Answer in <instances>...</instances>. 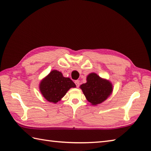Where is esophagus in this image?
<instances>
[{"label": "esophagus", "mask_w": 151, "mask_h": 151, "mask_svg": "<svg viewBox=\"0 0 151 151\" xmlns=\"http://www.w3.org/2000/svg\"><path fill=\"white\" fill-rule=\"evenodd\" d=\"M75 84H76V87L78 88L79 86H80V81H76L75 82Z\"/></svg>", "instance_id": "obj_1"}]
</instances>
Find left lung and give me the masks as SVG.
Segmentation results:
<instances>
[{"instance_id":"8db88e82","label":"left lung","mask_w":151,"mask_h":151,"mask_svg":"<svg viewBox=\"0 0 151 151\" xmlns=\"http://www.w3.org/2000/svg\"><path fill=\"white\" fill-rule=\"evenodd\" d=\"M86 83L82 84L81 88L88 101L92 105L103 102L110 97L113 91L111 82L100 77L97 73H91L87 76Z\"/></svg>"}]
</instances>
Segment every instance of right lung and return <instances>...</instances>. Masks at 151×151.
Returning a JSON list of instances; mask_svg holds the SVG:
<instances>
[{"instance_id": "obj_1", "label": "right lung", "mask_w": 151, "mask_h": 151, "mask_svg": "<svg viewBox=\"0 0 151 151\" xmlns=\"http://www.w3.org/2000/svg\"><path fill=\"white\" fill-rule=\"evenodd\" d=\"M40 91L47 101L56 104L61 101L70 88L76 85L69 78L64 77L57 70L52 71L43 78L40 83Z\"/></svg>"}]
</instances>
